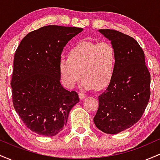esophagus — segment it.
Segmentation results:
<instances>
[{
	"label": "esophagus",
	"mask_w": 160,
	"mask_h": 160,
	"mask_svg": "<svg viewBox=\"0 0 160 160\" xmlns=\"http://www.w3.org/2000/svg\"><path fill=\"white\" fill-rule=\"evenodd\" d=\"M86 96V95L85 94H83V93H82V92H79V97H80V99L84 98H85Z\"/></svg>",
	"instance_id": "esophagus-1"
}]
</instances>
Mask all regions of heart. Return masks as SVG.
<instances>
[{"label": "heart", "mask_w": 160, "mask_h": 160, "mask_svg": "<svg viewBox=\"0 0 160 160\" xmlns=\"http://www.w3.org/2000/svg\"><path fill=\"white\" fill-rule=\"evenodd\" d=\"M117 64L114 47L108 42L81 40L70 49L68 58L62 56L58 68L65 87L72 89L80 78L83 89H103L111 81Z\"/></svg>", "instance_id": "1"}]
</instances>
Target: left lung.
<instances>
[{"mask_svg":"<svg viewBox=\"0 0 160 160\" xmlns=\"http://www.w3.org/2000/svg\"><path fill=\"white\" fill-rule=\"evenodd\" d=\"M111 41L117 56L116 71L107 89L98 96L96 127L117 134L141 119L150 96V74L144 51L132 37L113 29H99Z\"/></svg>","mask_w":160,"mask_h":160,"instance_id":"1","label":"left lung"}]
</instances>
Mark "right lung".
I'll return each instance as SVG.
<instances>
[{
    "mask_svg": "<svg viewBox=\"0 0 160 160\" xmlns=\"http://www.w3.org/2000/svg\"><path fill=\"white\" fill-rule=\"evenodd\" d=\"M82 30L43 26L28 33L16 49L10 82L12 104L24 124L34 132L55 136L79 102L77 92L61 85L58 64L65 46Z\"/></svg>",
    "mask_w": 160,
    "mask_h": 160,
    "instance_id": "add662e5",
    "label": "right lung"
}]
</instances>
